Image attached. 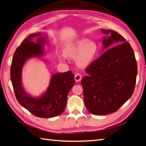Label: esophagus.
Masks as SVG:
<instances>
[{"label":"esophagus","mask_w":146,"mask_h":146,"mask_svg":"<svg viewBox=\"0 0 146 146\" xmlns=\"http://www.w3.org/2000/svg\"><path fill=\"white\" fill-rule=\"evenodd\" d=\"M82 75L80 74L77 73L75 75L74 78H75V80H76V82H80L82 80Z\"/></svg>","instance_id":"obj_1"}]
</instances>
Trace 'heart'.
<instances>
[{
	"instance_id": "1",
	"label": "heart",
	"mask_w": 146,
	"mask_h": 146,
	"mask_svg": "<svg viewBox=\"0 0 146 146\" xmlns=\"http://www.w3.org/2000/svg\"><path fill=\"white\" fill-rule=\"evenodd\" d=\"M99 52V46L95 41L81 38L69 42L63 50V55L74 58L76 56V63L81 68L86 67L94 61Z\"/></svg>"
}]
</instances>
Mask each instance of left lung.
<instances>
[{
	"label": "left lung",
	"instance_id": "1",
	"mask_svg": "<svg viewBox=\"0 0 146 146\" xmlns=\"http://www.w3.org/2000/svg\"><path fill=\"white\" fill-rule=\"evenodd\" d=\"M101 31L105 35L102 52H106L88 66V76L81 81L85 105L94 115L115 112L131 98L138 70L129 42L115 31ZM114 43L119 44L110 48Z\"/></svg>",
	"mask_w": 146,
	"mask_h": 146
}]
</instances>
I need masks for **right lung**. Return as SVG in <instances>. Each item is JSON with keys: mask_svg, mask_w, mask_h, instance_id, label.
<instances>
[{"mask_svg": "<svg viewBox=\"0 0 146 146\" xmlns=\"http://www.w3.org/2000/svg\"><path fill=\"white\" fill-rule=\"evenodd\" d=\"M36 37V42L33 41ZM47 37L41 33L30 35L15 52L10 69L11 80L17 100L21 106L39 117L50 118L60 115L66 108L69 92L75 84L71 70L53 74L47 89L38 97H33L25 91L22 82V72L25 63L32 58H41L45 55L43 45Z\"/></svg>", "mask_w": 146, "mask_h": 146, "instance_id": "right-lung-1", "label": "right lung"}]
</instances>
